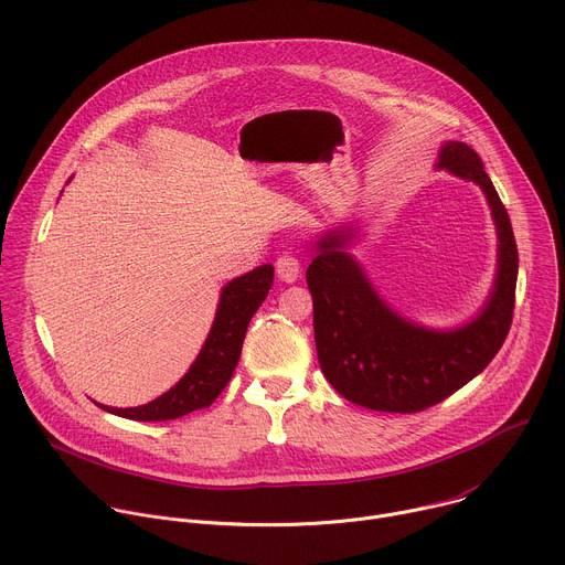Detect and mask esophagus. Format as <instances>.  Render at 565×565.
I'll return each mask as SVG.
<instances>
[{"label": "esophagus", "mask_w": 565, "mask_h": 565, "mask_svg": "<svg viewBox=\"0 0 565 565\" xmlns=\"http://www.w3.org/2000/svg\"><path fill=\"white\" fill-rule=\"evenodd\" d=\"M275 270H277V277L286 284H292L297 281V277L301 275V264L295 255H281L277 262H275Z\"/></svg>", "instance_id": "1"}]
</instances>
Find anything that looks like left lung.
Here are the masks:
<instances>
[{"instance_id": "8db88e82", "label": "left lung", "mask_w": 565, "mask_h": 565, "mask_svg": "<svg viewBox=\"0 0 565 565\" xmlns=\"http://www.w3.org/2000/svg\"><path fill=\"white\" fill-rule=\"evenodd\" d=\"M438 168L482 188L499 230L494 292L471 324L436 333L397 317L342 250V232L319 241L306 270L321 373L353 405L373 412L418 414L438 405L494 360L512 327L519 250L508 210L469 145L447 142Z\"/></svg>"}]
</instances>
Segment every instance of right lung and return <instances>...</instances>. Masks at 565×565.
Here are the masks:
<instances>
[{
    "instance_id": "obj_1",
    "label": "right lung",
    "mask_w": 565,
    "mask_h": 565,
    "mask_svg": "<svg viewBox=\"0 0 565 565\" xmlns=\"http://www.w3.org/2000/svg\"><path fill=\"white\" fill-rule=\"evenodd\" d=\"M275 268L270 264L255 268L253 273L232 279L221 290V301L216 310V319L212 331L190 371L183 380L172 386L168 393L151 399L149 405L134 409H114L98 405L100 409L116 414L120 418L140 420V423H158L174 420L188 416L190 412L210 407L221 395L225 384L230 382L244 347L246 331L253 315L268 297L273 288Z\"/></svg>"
}]
</instances>
